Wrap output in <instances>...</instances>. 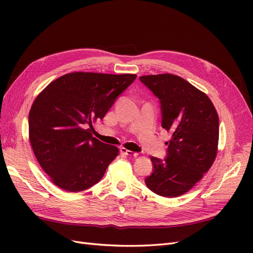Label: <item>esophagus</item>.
Returning <instances> with one entry per match:
<instances>
[{"instance_id":"obj_1","label":"esophagus","mask_w":253,"mask_h":253,"mask_svg":"<svg viewBox=\"0 0 253 253\" xmlns=\"http://www.w3.org/2000/svg\"><path fill=\"white\" fill-rule=\"evenodd\" d=\"M121 153L122 154H125V155H126V156H131V157H137L138 156V153H135V152H132V151H129V150H126V149H125V148H121Z\"/></svg>"}]
</instances>
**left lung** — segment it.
I'll list each match as a JSON object with an SVG mask.
<instances>
[{"instance_id": "left-lung-1", "label": "left lung", "mask_w": 253, "mask_h": 253, "mask_svg": "<svg viewBox=\"0 0 253 253\" xmlns=\"http://www.w3.org/2000/svg\"><path fill=\"white\" fill-rule=\"evenodd\" d=\"M139 80L160 102L162 126L172 132L165 160L152 157L145 185L165 197L185 194L211 168L217 154L218 115L205 93L172 74L141 76Z\"/></svg>"}]
</instances>
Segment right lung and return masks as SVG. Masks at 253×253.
Listing matches in <instances>:
<instances>
[{"mask_svg": "<svg viewBox=\"0 0 253 253\" xmlns=\"http://www.w3.org/2000/svg\"><path fill=\"white\" fill-rule=\"evenodd\" d=\"M136 77L76 72L53 80L37 96L28 116L29 141L57 187L80 192L103 177L119 151L93 137L88 127Z\"/></svg>", "mask_w": 253, "mask_h": 253, "instance_id": "1", "label": "right lung"}]
</instances>
